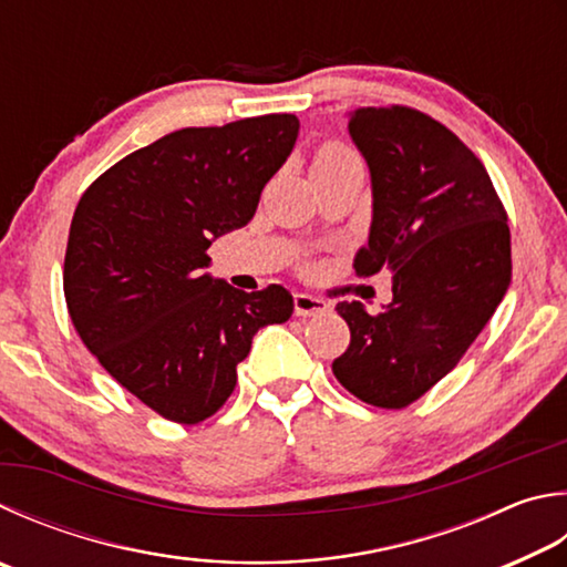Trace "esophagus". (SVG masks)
<instances>
[{"mask_svg":"<svg viewBox=\"0 0 567 567\" xmlns=\"http://www.w3.org/2000/svg\"><path fill=\"white\" fill-rule=\"evenodd\" d=\"M322 312H327V302L317 300V297L305 295V292L295 295V315L297 317H317Z\"/></svg>","mask_w":567,"mask_h":567,"instance_id":"obj_1","label":"esophagus"}]
</instances>
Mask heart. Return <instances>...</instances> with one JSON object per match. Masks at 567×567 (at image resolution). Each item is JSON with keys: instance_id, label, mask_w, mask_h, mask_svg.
<instances>
[{"instance_id": "b5f03b06", "label": "heart", "mask_w": 567, "mask_h": 567, "mask_svg": "<svg viewBox=\"0 0 567 567\" xmlns=\"http://www.w3.org/2000/svg\"><path fill=\"white\" fill-rule=\"evenodd\" d=\"M347 156H352V153H349V151H347V148H342V146H324L322 151L317 153V158H315L312 166H319V163H334V161H342V158H347Z\"/></svg>"}]
</instances>
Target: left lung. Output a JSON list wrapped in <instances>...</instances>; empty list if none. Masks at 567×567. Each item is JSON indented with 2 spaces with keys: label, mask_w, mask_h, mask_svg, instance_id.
I'll return each mask as SVG.
<instances>
[{
  "label": "left lung",
  "mask_w": 567,
  "mask_h": 567,
  "mask_svg": "<svg viewBox=\"0 0 567 567\" xmlns=\"http://www.w3.org/2000/svg\"><path fill=\"white\" fill-rule=\"evenodd\" d=\"M372 173V228L357 275L386 267L391 302H339L347 352L332 372L372 406L404 409L466 354L511 285V230L483 163L456 133L406 106L349 113Z\"/></svg>",
  "instance_id": "obj_1"
}]
</instances>
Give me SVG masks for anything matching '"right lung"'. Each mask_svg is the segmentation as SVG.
I'll return each mask as SVG.
<instances>
[{
  "label": "right lung",
  "instance_id": "add662e5",
  "mask_svg": "<svg viewBox=\"0 0 567 567\" xmlns=\"http://www.w3.org/2000/svg\"><path fill=\"white\" fill-rule=\"evenodd\" d=\"M297 131L292 113L173 131L81 195L64 257L69 317L101 367L163 419L213 416L257 329L292 317L285 287L243 292L203 267L215 238L252 220Z\"/></svg>",
  "mask_w": 567,
  "mask_h": 567
}]
</instances>
